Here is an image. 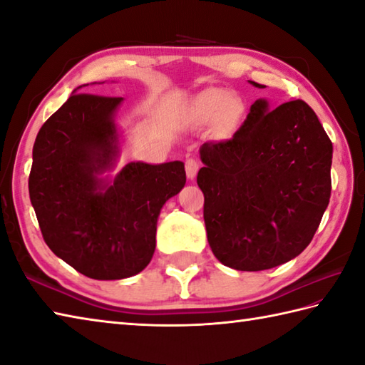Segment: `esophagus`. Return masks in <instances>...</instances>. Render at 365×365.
Instances as JSON below:
<instances>
[{"label": "esophagus", "instance_id": "obj_1", "mask_svg": "<svg viewBox=\"0 0 365 365\" xmlns=\"http://www.w3.org/2000/svg\"><path fill=\"white\" fill-rule=\"evenodd\" d=\"M199 168H201V164H199V161H196V160L190 158L185 161V170H187V177L190 178V180H192V178L196 177Z\"/></svg>", "mask_w": 365, "mask_h": 365}]
</instances>
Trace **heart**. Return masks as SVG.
<instances>
[{
    "instance_id": "heart-1",
    "label": "heart",
    "mask_w": 365,
    "mask_h": 365,
    "mask_svg": "<svg viewBox=\"0 0 365 365\" xmlns=\"http://www.w3.org/2000/svg\"><path fill=\"white\" fill-rule=\"evenodd\" d=\"M245 113V103L225 88H209L196 98L192 121L197 125L223 123L226 128L239 125Z\"/></svg>"
}]
</instances>
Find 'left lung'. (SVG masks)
<instances>
[{"instance_id":"obj_1","label":"left lung","mask_w":365,"mask_h":365,"mask_svg":"<svg viewBox=\"0 0 365 365\" xmlns=\"http://www.w3.org/2000/svg\"><path fill=\"white\" fill-rule=\"evenodd\" d=\"M199 153L207 240L221 264L256 272L304 252L329 204L332 164V142L309 104L270 110L256 99L232 139Z\"/></svg>"}]
</instances>
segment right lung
<instances>
[{
	"instance_id": "1",
	"label": "right lung",
	"mask_w": 365,
	"mask_h": 365,
	"mask_svg": "<svg viewBox=\"0 0 365 365\" xmlns=\"http://www.w3.org/2000/svg\"><path fill=\"white\" fill-rule=\"evenodd\" d=\"M121 103L74 90L36 135L28 180L48 248L95 280H121L148 266L163 205L187 182L182 161H131L106 175L120 156Z\"/></svg>"
}]
</instances>
